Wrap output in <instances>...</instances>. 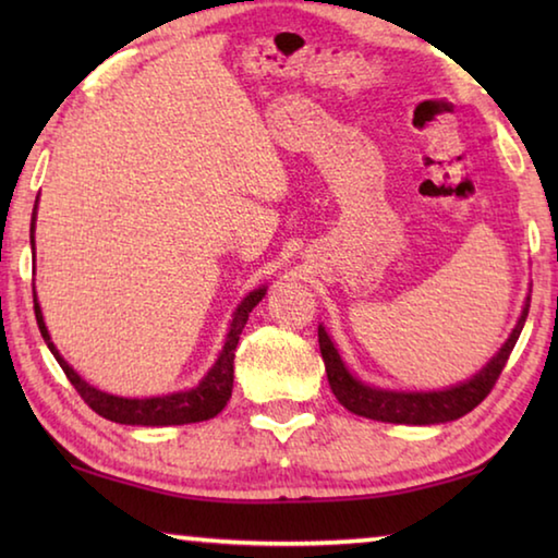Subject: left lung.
Segmentation results:
<instances>
[{
  "instance_id": "left-lung-1",
  "label": "left lung",
  "mask_w": 558,
  "mask_h": 558,
  "mask_svg": "<svg viewBox=\"0 0 558 558\" xmlns=\"http://www.w3.org/2000/svg\"><path fill=\"white\" fill-rule=\"evenodd\" d=\"M526 313L529 307H524L514 332L509 335L505 347L499 349L497 356H493V362H489L483 372L472 376L470 381L452 386V389H446V391H428V393L384 391V389H372V386L356 381L354 376L347 372V366L342 364V359H339L332 339L327 337L323 327H319L317 332L319 352H323V359H325V372H327L329 386H332V393L347 411L364 415V418L384 421V423L430 426V423L456 421L487 399V393L493 391L499 374L505 369L509 354H512L519 335H522Z\"/></svg>"
}]
</instances>
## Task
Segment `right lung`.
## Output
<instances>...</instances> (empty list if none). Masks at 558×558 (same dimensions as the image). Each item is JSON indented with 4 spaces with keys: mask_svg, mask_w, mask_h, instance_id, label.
<instances>
[{
    "mask_svg": "<svg viewBox=\"0 0 558 558\" xmlns=\"http://www.w3.org/2000/svg\"><path fill=\"white\" fill-rule=\"evenodd\" d=\"M32 243H34V235H32ZM263 295H266V288L253 290L251 295L241 302L239 310H235L229 337H226V344L221 349V356L216 359L211 372L204 376L199 386H194V389L189 391L157 396V399H120V396H110L93 389L90 384L83 381L81 376L63 362L59 349L53 347L49 329L44 325V315H41L39 302H36V295H34V313H36V325L41 329L44 342L49 344L56 362L61 364L63 374L69 376V381L73 384V389L81 393V399L86 401L98 415L116 423H125V426H184V423H199V421L214 418L216 413L223 411L226 401L231 399L235 344H239L243 327L248 323L251 310L258 305Z\"/></svg>",
    "mask_w": 558,
    "mask_h": 558,
    "instance_id": "right-lung-1",
    "label": "right lung"
}]
</instances>
